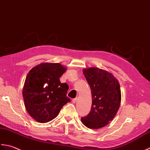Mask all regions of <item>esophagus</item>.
<instances>
[{"label":"esophagus","instance_id":"obj_1","mask_svg":"<svg viewBox=\"0 0 150 150\" xmlns=\"http://www.w3.org/2000/svg\"><path fill=\"white\" fill-rule=\"evenodd\" d=\"M77 100H78V98H74V99H72V103H75L76 102H77Z\"/></svg>","mask_w":150,"mask_h":150}]
</instances>
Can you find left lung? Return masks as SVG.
Returning <instances> with one entry per match:
<instances>
[{
	"label": "left lung",
	"mask_w": 150,
	"mask_h": 150,
	"mask_svg": "<svg viewBox=\"0 0 150 150\" xmlns=\"http://www.w3.org/2000/svg\"><path fill=\"white\" fill-rule=\"evenodd\" d=\"M92 94V106L88 115L81 118L90 129L107 126L117 115L121 103L120 83L113 74L97 67L83 69Z\"/></svg>",
	"instance_id": "obj_1"
}]
</instances>
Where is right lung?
<instances>
[{
    "label": "right lung",
    "instance_id": "add662e5",
    "mask_svg": "<svg viewBox=\"0 0 150 150\" xmlns=\"http://www.w3.org/2000/svg\"><path fill=\"white\" fill-rule=\"evenodd\" d=\"M67 67L59 63H42L30 70L24 81L23 96L28 113L39 123L53 120L71 100L69 86L59 78Z\"/></svg>",
    "mask_w": 150,
    "mask_h": 150
}]
</instances>
